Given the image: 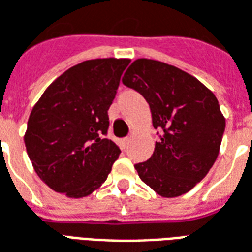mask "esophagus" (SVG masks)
I'll list each match as a JSON object with an SVG mask.
<instances>
[{
	"instance_id": "1",
	"label": "esophagus",
	"mask_w": 252,
	"mask_h": 252,
	"mask_svg": "<svg viewBox=\"0 0 252 252\" xmlns=\"http://www.w3.org/2000/svg\"><path fill=\"white\" fill-rule=\"evenodd\" d=\"M130 140H131L130 137H125V138H122V140L119 141V142H121V146H122V148H127Z\"/></svg>"
}]
</instances>
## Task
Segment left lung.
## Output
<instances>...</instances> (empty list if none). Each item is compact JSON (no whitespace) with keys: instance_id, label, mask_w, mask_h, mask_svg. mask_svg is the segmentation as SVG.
I'll list each match as a JSON object with an SVG mask.
<instances>
[{"instance_id":"1","label":"left lung","mask_w":252,"mask_h":252,"mask_svg":"<svg viewBox=\"0 0 252 252\" xmlns=\"http://www.w3.org/2000/svg\"><path fill=\"white\" fill-rule=\"evenodd\" d=\"M122 83L145 97L160 130L151 158L134 165L138 176L161 197L186 194L220 152L225 118L215 94L179 67L146 58L129 66Z\"/></svg>"}]
</instances>
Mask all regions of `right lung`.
<instances>
[{
    "mask_svg": "<svg viewBox=\"0 0 252 252\" xmlns=\"http://www.w3.org/2000/svg\"><path fill=\"white\" fill-rule=\"evenodd\" d=\"M130 60L99 58L67 69L33 106L24 135L37 176L54 191L83 198L99 189L121 149L106 138L108 108Z\"/></svg>",
    "mask_w": 252,
    "mask_h": 252,
    "instance_id": "add662e5",
    "label": "right lung"
}]
</instances>
